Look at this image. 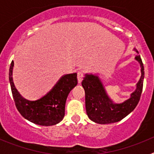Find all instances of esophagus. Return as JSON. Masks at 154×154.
<instances>
[{"instance_id":"34e87169","label":"esophagus","mask_w":154,"mask_h":154,"mask_svg":"<svg viewBox=\"0 0 154 154\" xmlns=\"http://www.w3.org/2000/svg\"><path fill=\"white\" fill-rule=\"evenodd\" d=\"M83 77H84V73L83 72H82V71H79L78 73H77V79H78V81L79 82H81L83 79Z\"/></svg>"}]
</instances>
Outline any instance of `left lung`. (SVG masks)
<instances>
[{"label":"left lung","mask_w":154,"mask_h":154,"mask_svg":"<svg viewBox=\"0 0 154 154\" xmlns=\"http://www.w3.org/2000/svg\"><path fill=\"white\" fill-rule=\"evenodd\" d=\"M136 51L138 54L137 50ZM135 59L140 65L141 77L137 84V89L131 94L130 99L119 104L112 103L97 75L85 74L82 85L85 90L86 113L91 120L99 124L116 123L136 108L142 93L144 68L140 55H136Z\"/></svg>","instance_id":"obj_1"}]
</instances>
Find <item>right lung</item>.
Returning <instances> with one entry per match:
<instances>
[{
  "label": "right lung",
  "mask_w": 154,
  "mask_h": 154,
  "mask_svg": "<svg viewBox=\"0 0 154 154\" xmlns=\"http://www.w3.org/2000/svg\"><path fill=\"white\" fill-rule=\"evenodd\" d=\"M14 62L9 69V81L14 103L24 119L40 126H53L65 116V102L70 91L77 85V74L65 75L45 96L35 101L24 99L16 89L12 78Z\"/></svg>",
  "instance_id": "add662e5"
}]
</instances>
